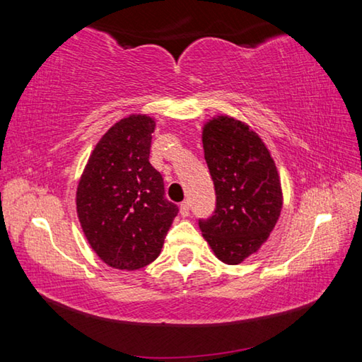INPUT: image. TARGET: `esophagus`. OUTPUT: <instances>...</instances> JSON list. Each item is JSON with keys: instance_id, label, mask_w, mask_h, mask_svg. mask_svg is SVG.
I'll return each instance as SVG.
<instances>
[{"instance_id": "obj_1", "label": "esophagus", "mask_w": 362, "mask_h": 362, "mask_svg": "<svg viewBox=\"0 0 362 362\" xmlns=\"http://www.w3.org/2000/svg\"><path fill=\"white\" fill-rule=\"evenodd\" d=\"M180 216L182 217H188L189 216V204L187 203V201H183V203L180 204Z\"/></svg>"}]
</instances>
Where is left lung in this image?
I'll use <instances>...</instances> for the list:
<instances>
[{"label":"left lung","mask_w":362,"mask_h":362,"mask_svg":"<svg viewBox=\"0 0 362 362\" xmlns=\"http://www.w3.org/2000/svg\"><path fill=\"white\" fill-rule=\"evenodd\" d=\"M203 148L217 204L199 228L218 260L240 265L263 246L281 216L276 164L259 134L228 115L204 122Z\"/></svg>","instance_id":"1"}]
</instances>
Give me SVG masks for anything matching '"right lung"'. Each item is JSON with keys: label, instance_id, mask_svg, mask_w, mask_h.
Masks as SVG:
<instances>
[{"label": "right lung", "instance_id": "right-lung-1", "mask_svg": "<svg viewBox=\"0 0 362 362\" xmlns=\"http://www.w3.org/2000/svg\"><path fill=\"white\" fill-rule=\"evenodd\" d=\"M155 118L129 115L94 146L76 188L86 240L116 269L144 268L161 254L177 206L164 198L163 177L151 166Z\"/></svg>", "mask_w": 362, "mask_h": 362}]
</instances>
